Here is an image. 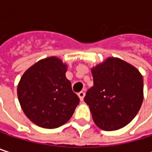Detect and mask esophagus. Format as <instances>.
<instances>
[{"mask_svg": "<svg viewBox=\"0 0 152 152\" xmlns=\"http://www.w3.org/2000/svg\"><path fill=\"white\" fill-rule=\"evenodd\" d=\"M78 97H79V99H80V100H83V98H84V95H85V93L83 92V91H80V92H78Z\"/></svg>", "mask_w": 152, "mask_h": 152, "instance_id": "34e87169", "label": "esophagus"}]
</instances>
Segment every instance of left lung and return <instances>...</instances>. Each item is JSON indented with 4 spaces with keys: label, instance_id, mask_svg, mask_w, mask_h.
<instances>
[{
    "label": "left lung",
    "instance_id": "8db88e82",
    "mask_svg": "<svg viewBox=\"0 0 152 152\" xmlns=\"http://www.w3.org/2000/svg\"><path fill=\"white\" fill-rule=\"evenodd\" d=\"M93 86L84 97L95 124L113 131L125 127L137 114L143 100V80L128 62L108 58L91 69Z\"/></svg>",
    "mask_w": 152,
    "mask_h": 152
}]
</instances>
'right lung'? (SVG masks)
Instances as JSON below:
<instances>
[{
  "label": "right lung",
  "instance_id": "1",
  "mask_svg": "<svg viewBox=\"0 0 152 152\" xmlns=\"http://www.w3.org/2000/svg\"><path fill=\"white\" fill-rule=\"evenodd\" d=\"M67 66L56 57L41 60L23 75L17 96L25 115L36 125L56 129L66 123L79 98L66 78Z\"/></svg>",
  "mask_w": 152,
  "mask_h": 152
}]
</instances>
